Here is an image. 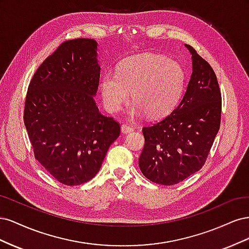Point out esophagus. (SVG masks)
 Segmentation results:
<instances>
[{"label":"esophagus","instance_id":"obj_1","mask_svg":"<svg viewBox=\"0 0 249 249\" xmlns=\"http://www.w3.org/2000/svg\"><path fill=\"white\" fill-rule=\"evenodd\" d=\"M134 131V127L132 125H129V124H123L122 125V132L123 133H130V132H133Z\"/></svg>","mask_w":249,"mask_h":249}]
</instances>
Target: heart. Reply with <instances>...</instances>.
I'll use <instances>...</instances> for the list:
<instances>
[{
  "mask_svg": "<svg viewBox=\"0 0 249 249\" xmlns=\"http://www.w3.org/2000/svg\"><path fill=\"white\" fill-rule=\"evenodd\" d=\"M185 81V71L178 62L161 55L144 54L126 59L117 73H104L101 91L109 112H118L132 92L131 115L145 113L150 118H160L176 107Z\"/></svg>",
  "mask_w": 249,
  "mask_h": 249,
  "instance_id": "b5f03b06",
  "label": "heart"
}]
</instances>
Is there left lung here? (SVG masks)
Returning a JSON list of instances; mask_svg holds the SVG:
<instances>
[{
	"mask_svg": "<svg viewBox=\"0 0 249 249\" xmlns=\"http://www.w3.org/2000/svg\"><path fill=\"white\" fill-rule=\"evenodd\" d=\"M192 54V74L184 97L170 114L142 129L144 146L139 167L152 182L171 186L206 163L221 122V91L205 59Z\"/></svg>",
	"mask_w": 249,
	"mask_h": 249,
	"instance_id": "obj_1",
	"label": "left lung"
}]
</instances>
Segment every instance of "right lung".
Returning <instances> with one entry per match:
<instances>
[{
  "label": "right lung",
  "instance_id": "right-lung-1",
  "mask_svg": "<svg viewBox=\"0 0 249 249\" xmlns=\"http://www.w3.org/2000/svg\"><path fill=\"white\" fill-rule=\"evenodd\" d=\"M96 47L88 38L62 42L37 69L26 95L24 123L35 159L67 186L93 178L120 133L93 97L101 73Z\"/></svg>",
  "mask_w": 249,
  "mask_h": 249
}]
</instances>
